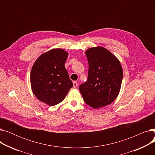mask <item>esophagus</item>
Returning <instances> with one entry per match:
<instances>
[{
    "instance_id": "1",
    "label": "esophagus",
    "mask_w": 155,
    "mask_h": 155,
    "mask_svg": "<svg viewBox=\"0 0 155 155\" xmlns=\"http://www.w3.org/2000/svg\"><path fill=\"white\" fill-rule=\"evenodd\" d=\"M73 87H74V88H76L78 86V83L77 82H75H75H73Z\"/></svg>"
}]
</instances>
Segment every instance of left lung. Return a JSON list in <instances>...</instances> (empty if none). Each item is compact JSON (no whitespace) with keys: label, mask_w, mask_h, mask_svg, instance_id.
<instances>
[{"label":"left lung","mask_w":155,"mask_h":155,"mask_svg":"<svg viewBox=\"0 0 155 155\" xmlns=\"http://www.w3.org/2000/svg\"><path fill=\"white\" fill-rule=\"evenodd\" d=\"M88 61L87 82L79 87L85 102L94 109L110 104L120 92L123 72L116 56L106 48L97 46L85 51Z\"/></svg>","instance_id":"1"}]
</instances>
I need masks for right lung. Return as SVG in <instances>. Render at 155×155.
<instances>
[{"label":"right lung","mask_w":155,"mask_h":155,"mask_svg":"<svg viewBox=\"0 0 155 155\" xmlns=\"http://www.w3.org/2000/svg\"><path fill=\"white\" fill-rule=\"evenodd\" d=\"M68 56L63 49H51L41 54L31 68L32 92L38 99L50 106L62 102L73 87L64 67Z\"/></svg>","instance_id":"right-lung-1"}]
</instances>
